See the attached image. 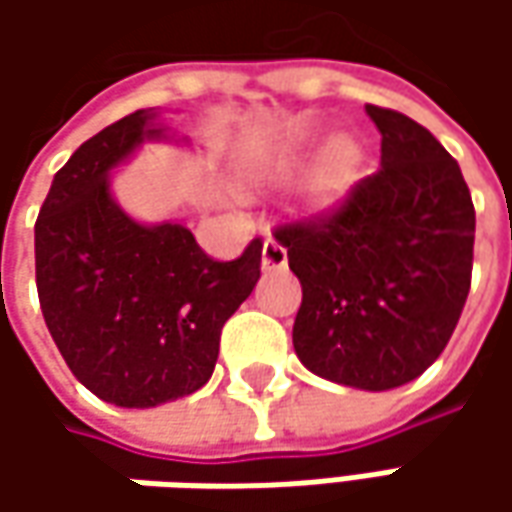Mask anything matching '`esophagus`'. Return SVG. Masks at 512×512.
<instances>
[{
    "label": "esophagus",
    "instance_id": "obj_1",
    "mask_svg": "<svg viewBox=\"0 0 512 512\" xmlns=\"http://www.w3.org/2000/svg\"><path fill=\"white\" fill-rule=\"evenodd\" d=\"M262 265L265 270H279L287 265V250L285 245H279L273 236H267L265 247H262Z\"/></svg>",
    "mask_w": 512,
    "mask_h": 512
}]
</instances>
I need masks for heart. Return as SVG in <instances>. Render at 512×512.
<instances>
[{
  "label": "heart",
  "instance_id": "obj_1",
  "mask_svg": "<svg viewBox=\"0 0 512 512\" xmlns=\"http://www.w3.org/2000/svg\"><path fill=\"white\" fill-rule=\"evenodd\" d=\"M344 173H347V153H339L336 156V162L330 165V170L325 173V182H322V187H319V193L322 196H330V193H336L339 190V185L344 182Z\"/></svg>",
  "mask_w": 512,
  "mask_h": 512
}]
</instances>
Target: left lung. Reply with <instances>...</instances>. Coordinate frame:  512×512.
I'll use <instances>...</instances> for the list:
<instances>
[{
	"label": "left lung",
	"instance_id": "left-lung-1",
	"mask_svg": "<svg viewBox=\"0 0 512 512\" xmlns=\"http://www.w3.org/2000/svg\"><path fill=\"white\" fill-rule=\"evenodd\" d=\"M382 168L330 210L276 227L302 282L293 347L310 373L359 390L419 379L459 325L476 210L459 162L399 110L367 105Z\"/></svg>",
	"mask_w": 512,
	"mask_h": 512
}]
</instances>
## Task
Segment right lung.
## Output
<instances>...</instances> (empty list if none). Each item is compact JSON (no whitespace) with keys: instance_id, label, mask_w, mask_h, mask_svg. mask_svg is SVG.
Wrapping results in <instances>:
<instances>
[{"instance_id":"obj_1","label":"right lung","mask_w":512,"mask_h":512,"mask_svg":"<svg viewBox=\"0 0 512 512\" xmlns=\"http://www.w3.org/2000/svg\"><path fill=\"white\" fill-rule=\"evenodd\" d=\"M153 110L113 122L53 176L36 219V290L70 373L116 407H156L213 376L219 336L262 276V239L219 262L182 225H139L108 173L145 139Z\"/></svg>"}]
</instances>
